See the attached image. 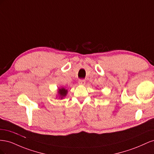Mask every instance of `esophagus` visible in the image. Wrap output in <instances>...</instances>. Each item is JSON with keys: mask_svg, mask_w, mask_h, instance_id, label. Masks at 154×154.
<instances>
[{"mask_svg": "<svg viewBox=\"0 0 154 154\" xmlns=\"http://www.w3.org/2000/svg\"><path fill=\"white\" fill-rule=\"evenodd\" d=\"M78 83H79V85H84L85 84V80H80L78 81Z\"/></svg>", "mask_w": 154, "mask_h": 154, "instance_id": "esophagus-1", "label": "esophagus"}]
</instances>
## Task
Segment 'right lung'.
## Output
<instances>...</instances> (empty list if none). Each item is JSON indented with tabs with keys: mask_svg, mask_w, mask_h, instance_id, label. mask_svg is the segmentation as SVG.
<instances>
[{
	"mask_svg": "<svg viewBox=\"0 0 154 154\" xmlns=\"http://www.w3.org/2000/svg\"><path fill=\"white\" fill-rule=\"evenodd\" d=\"M67 92L68 91L66 88H64L63 87H60L58 89V96H57V97H58V99L62 100L67 96Z\"/></svg>",
	"mask_w": 154,
	"mask_h": 154,
	"instance_id": "right-lung-1",
	"label": "right lung"
}]
</instances>
